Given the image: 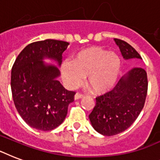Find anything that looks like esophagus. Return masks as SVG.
Masks as SVG:
<instances>
[{
	"instance_id": "esophagus-1",
	"label": "esophagus",
	"mask_w": 160,
	"mask_h": 160,
	"mask_svg": "<svg viewBox=\"0 0 160 160\" xmlns=\"http://www.w3.org/2000/svg\"><path fill=\"white\" fill-rule=\"evenodd\" d=\"M84 97V95L83 94H80V93H76L75 95V100H79L80 98Z\"/></svg>"
}]
</instances>
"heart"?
<instances>
[{
	"label": "heart",
	"instance_id": "obj_1",
	"mask_svg": "<svg viewBox=\"0 0 160 160\" xmlns=\"http://www.w3.org/2000/svg\"><path fill=\"white\" fill-rule=\"evenodd\" d=\"M121 69L120 58L100 47H90L78 52L73 61L61 65L63 80L70 88L76 87L87 75L86 84L94 94L102 95L114 88Z\"/></svg>",
	"mask_w": 160,
	"mask_h": 160
}]
</instances>
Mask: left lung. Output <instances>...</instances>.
Instances as JSON below:
<instances>
[{
  "label": "left lung",
  "instance_id": "obj_1",
  "mask_svg": "<svg viewBox=\"0 0 160 160\" xmlns=\"http://www.w3.org/2000/svg\"><path fill=\"white\" fill-rule=\"evenodd\" d=\"M114 41L125 60L142 59L129 44L119 39H114ZM147 91L146 71L143 68H133L113 90L95 98L96 104L89 115L93 128L105 136L124 131L135 121L144 108Z\"/></svg>",
  "mask_w": 160,
  "mask_h": 160
}]
</instances>
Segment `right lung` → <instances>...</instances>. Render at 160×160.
<instances>
[{"mask_svg":"<svg viewBox=\"0 0 160 160\" xmlns=\"http://www.w3.org/2000/svg\"><path fill=\"white\" fill-rule=\"evenodd\" d=\"M68 42L45 40L29 44L18 55L11 69V87L14 104L21 118L34 129L49 131L66 117L75 91L65 90L57 80L60 70L46 65L44 58L62 62Z\"/></svg>","mask_w":160,"mask_h":160,"instance_id":"obj_1","label":"right lung"}]
</instances>
